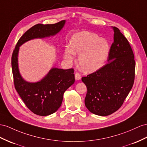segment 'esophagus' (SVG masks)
Returning <instances> with one entry per match:
<instances>
[{
  "label": "esophagus",
  "instance_id": "obj_1",
  "mask_svg": "<svg viewBox=\"0 0 147 147\" xmlns=\"http://www.w3.org/2000/svg\"><path fill=\"white\" fill-rule=\"evenodd\" d=\"M81 75L80 73H76V74H75V79H76V80H77V81L80 80H81Z\"/></svg>",
  "mask_w": 147,
  "mask_h": 147
}]
</instances>
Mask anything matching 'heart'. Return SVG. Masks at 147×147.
Segmentation results:
<instances>
[{"label": "heart", "mask_w": 147, "mask_h": 147, "mask_svg": "<svg viewBox=\"0 0 147 147\" xmlns=\"http://www.w3.org/2000/svg\"><path fill=\"white\" fill-rule=\"evenodd\" d=\"M110 52V45L107 40L94 33L81 31L71 37V45L65 48L64 56L68 62H72L76 54L78 63L86 73H91L102 67Z\"/></svg>", "instance_id": "heart-1"}]
</instances>
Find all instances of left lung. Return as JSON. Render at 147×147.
<instances>
[{
    "mask_svg": "<svg viewBox=\"0 0 147 147\" xmlns=\"http://www.w3.org/2000/svg\"><path fill=\"white\" fill-rule=\"evenodd\" d=\"M114 30L107 63L96 72L82 78L87 87L85 106L94 114L107 116L122 106L134 82L135 62L127 39L119 29Z\"/></svg>",
    "mask_w": 147,
    "mask_h": 147,
    "instance_id": "8db88e82",
    "label": "left lung"
}]
</instances>
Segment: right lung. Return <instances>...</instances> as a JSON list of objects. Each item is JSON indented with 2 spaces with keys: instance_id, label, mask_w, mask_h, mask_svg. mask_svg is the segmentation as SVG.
Listing matches in <instances>:
<instances>
[{
  "instance_id": "obj_1",
  "label": "right lung",
  "mask_w": 147,
  "mask_h": 147,
  "mask_svg": "<svg viewBox=\"0 0 147 147\" xmlns=\"http://www.w3.org/2000/svg\"><path fill=\"white\" fill-rule=\"evenodd\" d=\"M66 23L62 20L55 24H38L26 32L18 40L12 56V68L15 88L27 107L34 114L47 116L53 114L61 106L63 94L75 81L74 69L52 67L41 80L25 81L18 68L20 47L27 41L56 35Z\"/></svg>"
}]
</instances>
